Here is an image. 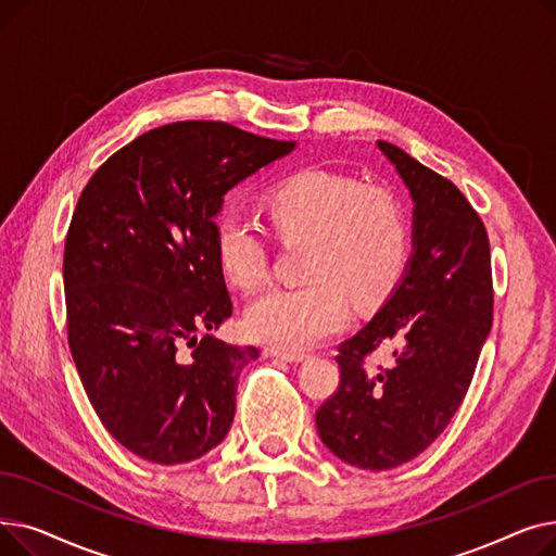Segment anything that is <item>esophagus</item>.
Masks as SVG:
<instances>
[{
	"mask_svg": "<svg viewBox=\"0 0 556 556\" xmlns=\"http://www.w3.org/2000/svg\"><path fill=\"white\" fill-rule=\"evenodd\" d=\"M263 356H266V358H281V361H288V363H302V361H306V354L283 352V349H275V346L263 349Z\"/></svg>",
	"mask_w": 556,
	"mask_h": 556,
	"instance_id": "obj_1",
	"label": "esophagus"
}]
</instances>
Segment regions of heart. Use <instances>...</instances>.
<instances>
[{"label":"heart","instance_id":"heart-1","mask_svg":"<svg viewBox=\"0 0 556 556\" xmlns=\"http://www.w3.org/2000/svg\"><path fill=\"white\" fill-rule=\"evenodd\" d=\"M266 216L286 241L308 239L306 277L295 288H275L245 311L252 338L302 352L327 340L349 317V295L361 306L381 302L405 270L410 229L399 198L383 187H363L352 175L306 168L266 198ZM216 254L229 283L252 293L268 279V250L239 214L214 225Z\"/></svg>","mask_w":556,"mask_h":556}]
</instances>
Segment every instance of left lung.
I'll list each match as a JSON object with an SVG mask.
<instances>
[{"mask_svg":"<svg viewBox=\"0 0 556 556\" xmlns=\"http://www.w3.org/2000/svg\"><path fill=\"white\" fill-rule=\"evenodd\" d=\"M413 198V252L392 293L336 358L338 392L317 410L319 440L342 462L388 471L444 432L493 323L486 229L462 191L388 141H376ZM378 345L388 368L364 369Z\"/></svg>","mask_w":556,"mask_h":556,"instance_id":"obj_1","label":"left lung"}]
</instances>
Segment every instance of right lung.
Instances as JSON below:
<instances>
[{
  "instance_id": "add662e5",
  "label": "right lung",
  "mask_w": 556,
  "mask_h": 556,
  "mask_svg": "<svg viewBox=\"0 0 556 556\" xmlns=\"http://www.w3.org/2000/svg\"><path fill=\"white\" fill-rule=\"evenodd\" d=\"M223 122H178L116 151L83 189L65 241L67 338L116 442L155 464L216 448L258 349L218 329L231 300L214 225L225 193L295 151Z\"/></svg>"
}]
</instances>
